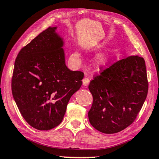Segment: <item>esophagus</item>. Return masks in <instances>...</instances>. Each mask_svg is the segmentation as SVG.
Returning a JSON list of instances; mask_svg holds the SVG:
<instances>
[{
	"instance_id": "obj_1",
	"label": "esophagus",
	"mask_w": 159,
	"mask_h": 159,
	"mask_svg": "<svg viewBox=\"0 0 159 159\" xmlns=\"http://www.w3.org/2000/svg\"><path fill=\"white\" fill-rule=\"evenodd\" d=\"M90 83V79L87 77H85L84 79H83V85L84 86H88Z\"/></svg>"
}]
</instances>
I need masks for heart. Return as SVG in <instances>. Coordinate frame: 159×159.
<instances>
[{
  "mask_svg": "<svg viewBox=\"0 0 159 159\" xmlns=\"http://www.w3.org/2000/svg\"><path fill=\"white\" fill-rule=\"evenodd\" d=\"M75 56L76 57H79L80 56V54L79 52H76L74 54ZM109 56L107 53H102L98 57V63L101 64H104L107 62V61L109 60Z\"/></svg>",
  "mask_w": 159,
  "mask_h": 159,
  "instance_id": "obj_1",
  "label": "heart"
}]
</instances>
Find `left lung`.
I'll list each match as a JSON object with an SVG mask.
<instances>
[{"label": "left lung", "instance_id": "8db88e82", "mask_svg": "<svg viewBox=\"0 0 159 159\" xmlns=\"http://www.w3.org/2000/svg\"><path fill=\"white\" fill-rule=\"evenodd\" d=\"M143 57L130 56L104 69L90 83L93 97L88 111L90 124L106 134L116 133L135 120L148 93Z\"/></svg>", "mask_w": 159, "mask_h": 159}]
</instances>
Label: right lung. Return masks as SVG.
Segmentation results:
<instances>
[{"label":"right lung","instance_id":"1","mask_svg":"<svg viewBox=\"0 0 159 159\" xmlns=\"http://www.w3.org/2000/svg\"><path fill=\"white\" fill-rule=\"evenodd\" d=\"M56 29L50 26L21 48L12 74L16 104L26 121L39 130L60 124L84 76L81 71L67 68L63 39Z\"/></svg>","mask_w":159,"mask_h":159}]
</instances>
